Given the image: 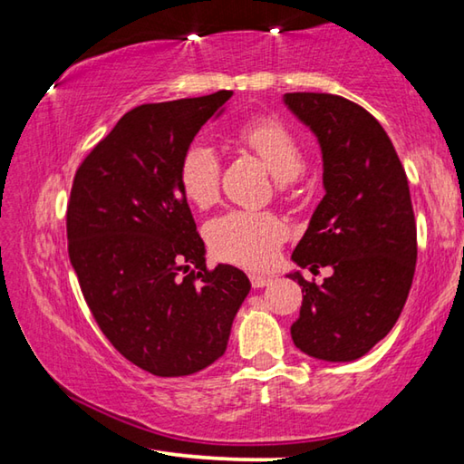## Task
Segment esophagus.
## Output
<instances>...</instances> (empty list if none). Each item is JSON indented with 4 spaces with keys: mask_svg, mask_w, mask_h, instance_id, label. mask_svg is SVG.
<instances>
[{
    "mask_svg": "<svg viewBox=\"0 0 464 464\" xmlns=\"http://www.w3.org/2000/svg\"><path fill=\"white\" fill-rule=\"evenodd\" d=\"M249 280H251V286H254V288H264V286L270 285L272 276H266V274H251Z\"/></svg>",
    "mask_w": 464,
    "mask_h": 464,
    "instance_id": "34e87169",
    "label": "esophagus"
}]
</instances>
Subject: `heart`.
<instances>
[{
    "mask_svg": "<svg viewBox=\"0 0 464 464\" xmlns=\"http://www.w3.org/2000/svg\"><path fill=\"white\" fill-rule=\"evenodd\" d=\"M241 145L251 149L278 179H293L301 174L304 160L296 139L278 121L256 119L237 132ZM179 184L186 198L200 208H208L218 198L221 160L208 143L196 140L186 149L179 166ZM286 227L268 213L231 210L213 221L208 231L210 247L227 262L264 268L274 262Z\"/></svg>",
    "mask_w": 464,
    "mask_h": 464,
    "instance_id": "obj_1",
    "label": "heart"
}]
</instances>
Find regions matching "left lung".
Wrapping results in <instances>:
<instances>
[{"mask_svg":"<svg viewBox=\"0 0 464 464\" xmlns=\"http://www.w3.org/2000/svg\"><path fill=\"white\" fill-rule=\"evenodd\" d=\"M285 106L315 135L325 196L293 251L298 268H332L317 286L301 270V315L290 327L303 354L352 362L368 354L405 307L418 260L410 184L381 122L334 93H285Z\"/></svg>","mask_w":464,"mask_h":464,"instance_id":"8db88e82","label":"left lung"}]
</instances>
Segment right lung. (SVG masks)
Returning a JSON list of instances; mask_svg holds the SVG:
<instances>
[{
    "instance_id": "right-lung-1",
    "label": "right lung",
    "mask_w": 464,
    "mask_h": 464,
    "mask_svg": "<svg viewBox=\"0 0 464 464\" xmlns=\"http://www.w3.org/2000/svg\"><path fill=\"white\" fill-rule=\"evenodd\" d=\"M233 92L132 108L77 169L67 207L69 260L110 343L155 376H188L221 358L251 290L239 268L207 270L179 184L186 149ZM200 273L179 276L185 262Z\"/></svg>"
}]
</instances>
